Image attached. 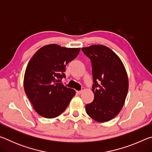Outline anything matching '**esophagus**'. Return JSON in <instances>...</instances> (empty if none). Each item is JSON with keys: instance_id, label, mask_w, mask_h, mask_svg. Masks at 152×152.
Instances as JSON below:
<instances>
[{"instance_id": "obj_1", "label": "esophagus", "mask_w": 152, "mask_h": 152, "mask_svg": "<svg viewBox=\"0 0 152 152\" xmlns=\"http://www.w3.org/2000/svg\"><path fill=\"white\" fill-rule=\"evenodd\" d=\"M84 91V87H82V89L80 90V91H76V92L78 94H80V93H82V92H83Z\"/></svg>"}]
</instances>
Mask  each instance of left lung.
Instances as JSON below:
<instances>
[{"instance_id":"left-lung-1","label":"left lung","mask_w":152,"mask_h":152,"mask_svg":"<svg viewBox=\"0 0 152 152\" xmlns=\"http://www.w3.org/2000/svg\"><path fill=\"white\" fill-rule=\"evenodd\" d=\"M91 61L94 94L93 101L86 105L92 119L106 122L119 114L128 91V77L121 59L107 46L93 45L82 48Z\"/></svg>"}]
</instances>
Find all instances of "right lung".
I'll return each instance as SVG.
<instances>
[{"label": "right lung", "instance_id": "1", "mask_svg": "<svg viewBox=\"0 0 152 152\" xmlns=\"http://www.w3.org/2000/svg\"><path fill=\"white\" fill-rule=\"evenodd\" d=\"M80 48H67L56 44L40 48L27 64L24 89L38 114L55 118L61 114L76 94L60 80L65 78L66 66L78 56Z\"/></svg>", "mask_w": 152, "mask_h": 152}]
</instances>
